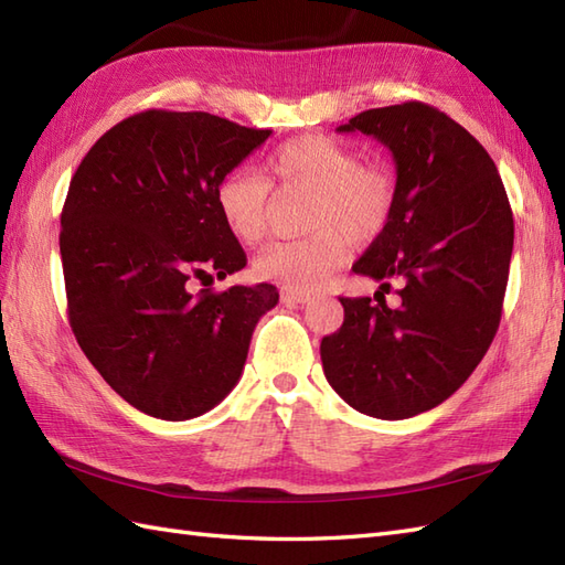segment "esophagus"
<instances>
[{
    "instance_id": "esophagus-1",
    "label": "esophagus",
    "mask_w": 565,
    "mask_h": 565,
    "mask_svg": "<svg viewBox=\"0 0 565 565\" xmlns=\"http://www.w3.org/2000/svg\"><path fill=\"white\" fill-rule=\"evenodd\" d=\"M281 300L286 306H303L310 300L308 291H294V288H281Z\"/></svg>"
}]
</instances>
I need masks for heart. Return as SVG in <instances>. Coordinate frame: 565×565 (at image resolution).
Instances as JSON below:
<instances>
[{
	"instance_id": "obj_1",
	"label": "heart",
	"mask_w": 565,
	"mask_h": 565,
	"mask_svg": "<svg viewBox=\"0 0 565 565\" xmlns=\"http://www.w3.org/2000/svg\"><path fill=\"white\" fill-rule=\"evenodd\" d=\"M267 180L315 194L306 238L274 241L259 250L253 269L259 279L294 291H310L344 265L349 242L373 243L390 226L397 204V178L385 163H361L349 143L306 135L279 143L265 161ZM267 180L235 168L216 185V206L235 238L255 243L265 231Z\"/></svg>"
}]
</instances>
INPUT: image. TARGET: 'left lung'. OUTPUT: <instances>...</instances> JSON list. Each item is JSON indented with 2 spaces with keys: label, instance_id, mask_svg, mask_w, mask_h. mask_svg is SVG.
Instances as JSON below:
<instances>
[{
  "label": "left lung",
  "instance_id": "8db88e82",
  "mask_svg": "<svg viewBox=\"0 0 565 565\" xmlns=\"http://www.w3.org/2000/svg\"><path fill=\"white\" fill-rule=\"evenodd\" d=\"M337 132L392 151L397 204L353 271L375 300L339 298L344 324L322 339L327 383L375 418H409L455 395L489 351L513 255V212L487 149L433 105L373 108ZM401 284L387 307L388 281Z\"/></svg>",
  "mask_w": 565,
  "mask_h": 565
}]
</instances>
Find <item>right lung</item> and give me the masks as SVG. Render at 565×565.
Masks as SVG:
<instances>
[{
  "label": "right lung",
  "instance_id": "obj_1",
  "mask_svg": "<svg viewBox=\"0 0 565 565\" xmlns=\"http://www.w3.org/2000/svg\"><path fill=\"white\" fill-rule=\"evenodd\" d=\"M271 129L209 113L143 110L78 163L62 209L60 255L78 347L135 409L185 422L238 383L271 284L190 291L247 257L216 206L218 180Z\"/></svg>",
  "mask_w": 565,
  "mask_h": 565
}]
</instances>
